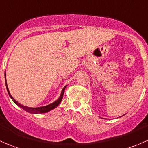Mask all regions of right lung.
Returning <instances> with one entry per match:
<instances>
[{
  "mask_svg": "<svg viewBox=\"0 0 148 148\" xmlns=\"http://www.w3.org/2000/svg\"><path fill=\"white\" fill-rule=\"evenodd\" d=\"M5 85H6L7 91H8V95H9L10 97L11 98L12 100H13V102L16 103V104H17L18 106H19V107H21V108L23 109V110H24L25 111L28 112H30V113H34V114H38V113H45V112H47L50 111V110H53V109H54L55 107H57V106L59 105V104H60L61 102H62V98H63V96H64V89H65V87H66V86H65V87H64V89H62V93H61V95H60V97H59V99H58L56 101V102H54L52 103V104H49V105L44 106V107H36V108H34V107H26V106L21 105V104H19V103L17 101L15 100V99L13 98V97H12L11 95H10V92H9V90H8V86H7L6 80H5Z\"/></svg>",
  "mask_w": 148,
  "mask_h": 148,
  "instance_id": "obj_1",
  "label": "right lung"
}]
</instances>
